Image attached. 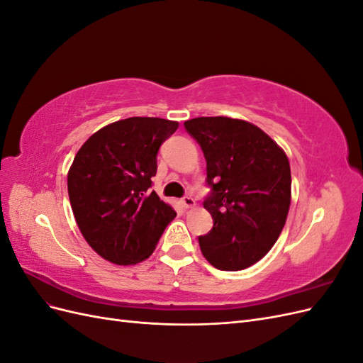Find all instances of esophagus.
<instances>
[{
	"label": "esophagus",
	"mask_w": 363,
	"mask_h": 363,
	"mask_svg": "<svg viewBox=\"0 0 363 363\" xmlns=\"http://www.w3.org/2000/svg\"><path fill=\"white\" fill-rule=\"evenodd\" d=\"M182 204H183V207L189 208V207H194V206H195V200L192 199L191 195H186V196H183V199H182Z\"/></svg>",
	"instance_id": "obj_1"
}]
</instances>
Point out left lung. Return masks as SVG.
<instances>
[{"instance_id":"1","label":"left lung","mask_w":363,"mask_h":363,"mask_svg":"<svg viewBox=\"0 0 363 363\" xmlns=\"http://www.w3.org/2000/svg\"><path fill=\"white\" fill-rule=\"evenodd\" d=\"M206 159L213 227L199 236L203 256L221 271L255 265L276 244L291 206V167L265 131L242 119L201 116L184 123Z\"/></svg>"}]
</instances>
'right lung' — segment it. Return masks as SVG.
<instances>
[{"mask_svg":"<svg viewBox=\"0 0 363 363\" xmlns=\"http://www.w3.org/2000/svg\"><path fill=\"white\" fill-rule=\"evenodd\" d=\"M179 123L133 116L98 130L68 172L72 212L86 242L106 260L133 265L155 251L175 218L151 188L157 152Z\"/></svg>","mask_w":363,"mask_h":363,"instance_id":"obj_1","label":"right lung"}]
</instances>
